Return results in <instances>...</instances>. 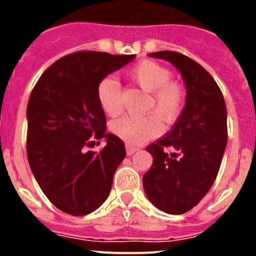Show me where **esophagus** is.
<instances>
[{"label":"esophagus","instance_id":"esophagus-1","mask_svg":"<svg viewBox=\"0 0 256 256\" xmlns=\"http://www.w3.org/2000/svg\"><path fill=\"white\" fill-rule=\"evenodd\" d=\"M126 155L130 156V155H133V154H134L136 151L138 150V148H134V146H130V144H126Z\"/></svg>","mask_w":256,"mask_h":256}]
</instances>
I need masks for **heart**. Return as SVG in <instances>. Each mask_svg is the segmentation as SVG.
<instances>
[{"label": "heart", "instance_id": "b5f03b06", "mask_svg": "<svg viewBox=\"0 0 256 256\" xmlns=\"http://www.w3.org/2000/svg\"><path fill=\"white\" fill-rule=\"evenodd\" d=\"M130 76L142 90L151 92L148 112H155L168 123L180 116L186 101V91L180 83L170 80V70L155 61L144 60L130 70ZM96 97L105 114L116 116L122 112V88L114 76H108L97 83ZM156 114L123 116L112 122L110 130L128 144H140L162 132V122Z\"/></svg>", "mask_w": 256, "mask_h": 256}]
</instances>
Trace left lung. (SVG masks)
Here are the masks:
<instances>
[{"label": "left lung", "instance_id": "obj_1", "mask_svg": "<svg viewBox=\"0 0 256 256\" xmlns=\"http://www.w3.org/2000/svg\"><path fill=\"white\" fill-rule=\"evenodd\" d=\"M148 56L180 70L187 96L170 132L146 148L154 162L142 183L158 209L183 214L200 202L216 180L227 146V108L214 78L195 60L173 51Z\"/></svg>", "mask_w": 256, "mask_h": 256}]
</instances>
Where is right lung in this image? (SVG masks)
<instances>
[{
    "label": "right lung",
    "instance_id": "1",
    "mask_svg": "<svg viewBox=\"0 0 256 256\" xmlns=\"http://www.w3.org/2000/svg\"><path fill=\"white\" fill-rule=\"evenodd\" d=\"M134 58L74 52L55 61L29 97V165L47 198L70 216H87L104 204L115 170L126 158L124 142L106 133V116L97 102L96 87ZM92 136L106 138L98 153L86 150Z\"/></svg>",
    "mask_w": 256,
    "mask_h": 256
}]
</instances>
